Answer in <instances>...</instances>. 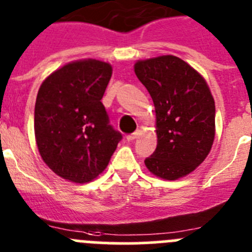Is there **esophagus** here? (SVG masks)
<instances>
[{"instance_id":"1","label":"esophagus","mask_w":252,"mask_h":252,"mask_svg":"<svg viewBox=\"0 0 252 252\" xmlns=\"http://www.w3.org/2000/svg\"><path fill=\"white\" fill-rule=\"evenodd\" d=\"M140 133H141V131H140V130L135 131V132L131 133V135L127 136V140H128V141H133V140H136V138H137L138 136H140Z\"/></svg>"}]
</instances>
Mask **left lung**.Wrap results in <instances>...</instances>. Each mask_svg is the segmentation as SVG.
<instances>
[{
    "mask_svg": "<svg viewBox=\"0 0 252 252\" xmlns=\"http://www.w3.org/2000/svg\"><path fill=\"white\" fill-rule=\"evenodd\" d=\"M135 73L156 112L158 146L145 165L160 179L186 176L204 162L215 138V101L206 81L172 55L137 61Z\"/></svg>",
    "mask_w": 252,
    "mask_h": 252,
    "instance_id": "1",
    "label": "left lung"
}]
</instances>
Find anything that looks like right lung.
<instances>
[{
  "mask_svg": "<svg viewBox=\"0 0 252 252\" xmlns=\"http://www.w3.org/2000/svg\"><path fill=\"white\" fill-rule=\"evenodd\" d=\"M111 75L107 62L80 60L51 73L38 90L36 144L46 165L62 179L76 184L96 179L121 141L101 102Z\"/></svg>",
  "mask_w": 252,
  "mask_h": 252,
  "instance_id": "1",
  "label": "right lung"
}]
</instances>
